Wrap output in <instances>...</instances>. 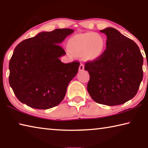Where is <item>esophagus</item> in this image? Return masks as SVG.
I'll return each instance as SVG.
<instances>
[{"mask_svg":"<svg viewBox=\"0 0 148 148\" xmlns=\"http://www.w3.org/2000/svg\"><path fill=\"white\" fill-rule=\"evenodd\" d=\"M84 70V64H80L79 66V71H82Z\"/></svg>","mask_w":148,"mask_h":148,"instance_id":"esophagus-1","label":"esophagus"}]
</instances>
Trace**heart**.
<instances>
[{
    "label": "heart",
    "mask_w": 148,
    "mask_h": 148,
    "mask_svg": "<svg viewBox=\"0 0 148 148\" xmlns=\"http://www.w3.org/2000/svg\"><path fill=\"white\" fill-rule=\"evenodd\" d=\"M106 41L101 34L87 32L76 34L70 38L67 47L71 53L83 56L85 59L94 60L101 56L104 51Z\"/></svg>",
    "instance_id": "b5f03b06"
}]
</instances>
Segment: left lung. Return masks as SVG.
I'll return each instance as SVG.
<instances>
[{
  "instance_id": "obj_1",
  "label": "left lung",
  "mask_w": 148,
  "mask_h": 148,
  "mask_svg": "<svg viewBox=\"0 0 148 148\" xmlns=\"http://www.w3.org/2000/svg\"><path fill=\"white\" fill-rule=\"evenodd\" d=\"M107 36L101 56L86 62L87 91L94 101L107 106L124 104L136 95L143 78V57L135 42L114 28L101 31Z\"/></svg>"
}]
</instances>
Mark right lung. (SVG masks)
Masks as SVG:
<instances>
[{
    "instance_id": "add662e5",
    "label": "right lung",
    "mask_w": 148,
    "mask_h": 148,
    "mask_svg": "<svg viewBox=\"0 0 148 148\" xmlns=\"http://www.w3.org/2000/svg\"><path fill=\"white\" fill-rule=\"evenodd\" d=\"M73 32L71 29L41 32L16 47L9 62V83L20 102L46 110L63 100L79 62H62L59 58L66 52L59 44Z\"/></svg>"
}]
</instances>
